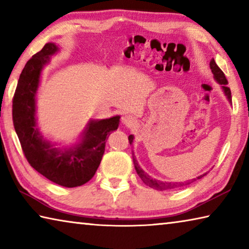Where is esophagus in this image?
<instances>
[{"label": "esophagus", "instance_id": "1", "mask_svg": "<svg viewBox=\"0 0 249 249\" xmlns=\"http://www.w3.org/2000/svg\"><path fill=\"white\" fill-rule=\"evenodd\" d=\"M122 123L125 124L126 126H128V127H132L134 126V124L136 123V120H135V117L132 114H127V113H125V114L122 115Z\"/></svg>", "mask_w": 249, "mask_h": 249}]
</instances>
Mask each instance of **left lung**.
<instances>
[{"instance_id": "obj_1", "label": "left lung", "mask_w": 249, "mask_h": 249, "mask_svg": "<svg viewBox=\"0 0 249 249\" xmlns=\"http://www.w3.org/2000/svg\"><path fill=\"white\" fill-rule=\"evenodd\" d=\"M210 68L212 70V73H213V78L215 79V81L221 84V88L223 92H224L225 96L229 100V102L231 103V90L230 88L226 86L227 84V80L225 78V74L223 71L218 68V66L216 65V62L214 61V59H212L210 62ZM128 141H129V144L132 145L133 144V141H134V135H129L128 136ZM133 162H134V166H135V170H136L137 175L140 176V178L142 179V182L145 184L148 185V187L156 189V190H160V191H163V190H175V189H179V188H182L184 185H188V184H191L192 182H195L197 179H201L202 177H204L208 172H205V174L201 175L199 177H196V178H193L190 180H187V181H183V182H168V181H161V180H158V179H155L153 177L149 176L147 172H145L144 170L142 169L141 166L138 165L136 158H135V155L133 154Z\"/></svg>"}]
</instances>
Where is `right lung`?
Wrapping results in <instances>:
<instances>
[{
  "instance_id": "obj_1",
  "label": "right lung",
  "mask_w": 249,
  "mask_h": 249,
  "mask_svg": "<svg viewBox=\"0 0 249 249\" xmlns=\"http://www.w3.org/2000/svg\"><path fill=\"white\" fill-rule=\"evenodd\" d=\"M57 53L58 46L47 43L25 65L13 99V123L29 165L53 182L74 188L87 183L95 175L105 142L111 132L119 127L121 116L90 120L70 146L45 138L37 126L36 96L43 69Z\"/></svg>"
}]
</instances>
